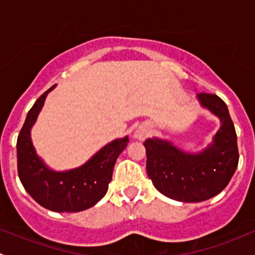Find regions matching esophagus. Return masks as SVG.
<instances>
[{
	"instance_id": "1",
	"label": "esophagus",
	"mask_w": 255,
	"mask_h": 255,
	"mask_svg": "<svg viewBox=\"0 0 255 255\" xmlns=\"http://www.w3.org/2000/svg\"><path fill=\"white\" fill-rule=\"evenodd\" d=\"M148 134H149V128L146 127V126H139V127L137 128V130L134 132V137L139 140L145 139V138L148 137Z\"/></svg>"
}]
</instances>
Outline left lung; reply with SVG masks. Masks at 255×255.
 Instances as JSON below:
<instances>
[{
    "label": "left lung",
    "instance_id": "8db88e82",
    "mask_svg": "<svg viewBox=\"0 0 255 255\" xmlns=\"http://www.w3.org/2000/svg\"><path fill=\"white\" fill-rule=\"evenodd\" d=\"M197 97L222 122L207 149L187 154L156 138L143 143L149 179L159 192L181 202H201L220 194L232 179L239 160L237 134L225 101L208 92Z\"/></svg>",
    "mask_w": 255,
    "mask_h": 255
}]
</instances>
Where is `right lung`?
I'll use <instances>...</instances> for the list:
<instances>
[{
    "label": "right lung",
    "mask_w": 255,
    "mask_h": 255,
    "mask_svg": "<svg viewBox=\"0 0 255 255\" xmlns=\"http://www.w3.org/2000/svg\"><path fill=\"white\" fill-rule=\"evenodd\" d=\"M54 86L35 101L18 134V176L25 191L40 206L54 212H80L96 205L106 195L116 160L129 140L128 137L113 140L86 164L74 170L64 173L49 170L35 154L30 140V128L44 105L47 94Z\"/></svg>",
    "instance_id": "add662e5"
}]
</instances>
